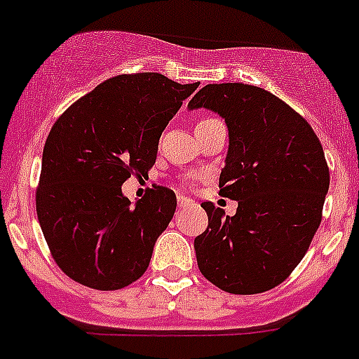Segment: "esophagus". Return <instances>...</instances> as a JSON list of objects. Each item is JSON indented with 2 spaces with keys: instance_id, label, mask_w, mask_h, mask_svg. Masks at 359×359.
I'll use <instances>...</instances> for the list:
<instances>
[{
  "instance_id": "34e87169",
  "label": "esophagus",
  "mask_w": 359,
  "mask_h": 359,
  "mask_svg": "<svg viewBox=\"0 0 359 359\" xmlns=\"http://www.w3.org/2000/svg\"><path fill=\"white\" fill-rule=\"evenodd\" d=\"M177 202H179V207H186V205H191V200L187 198V196H182V195H179L177 196Z\"/></svg>"
}]
</instances>
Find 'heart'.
<instances>
[{
    "label": "heart",
    "mask_w": 359,
    "mask_h": 359,
    "mask_svg": "<svg viewBox=\"0 0 359 359\" xmlns=\"http://www.w3.org/2000/svg\"><path fill=\"white\" fill-rule=\"evenodd\" d=\"M207 120H210V116H203V118L200 120V122H207ZM200 122H198V123H200Z\"/></svg>",
    "instance_id": "obj_1"
}]
</instances>
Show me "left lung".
Returning <instances> with one entry per match:
<instances>
[{"label": "left lung", "mask_w": 359, "mask_h": 359, "mask_svg": "<svg viewBox=\"0 0 359 359\" xmlns=\"http://www.w3.org/2000/svg\"><path fill=\"white\" fill-rule=\"evenodd\" d=\"M225 118L230 147L219 195L233 216L203 202L209 225L195 239L198 267L217 289L260 294L290 276L323 219L330 168L310 123L271 92L207 85L189 102Z\"/></svg>", "instance_id": "obj_1"}]
</instances>
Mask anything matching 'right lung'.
<instances>
[{
	"mask_svg": "<svg viewBox=\"0 0 359 359\" xmlns=\"http://www.w3.org/2000/svg\"><path fill=\"white\" fill-rule=\"evenodd\" d=\"M196 88L157 72L120 74L70 104L51 127L36 216L53 259L74 281L118 290L147 271L175 212V193L152 186L130 205L122 184L149 173L164 127Z\"/></svg>",
	"mask_w": 359,
	"mask_h": 359,
	"instance_id": "obj_1",
	"label": "right lung"
}]
</instances>
